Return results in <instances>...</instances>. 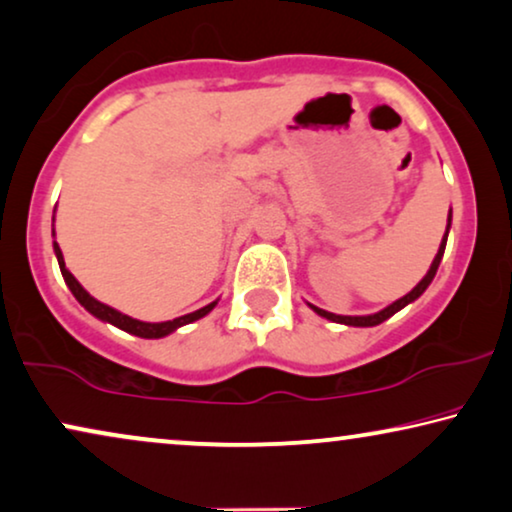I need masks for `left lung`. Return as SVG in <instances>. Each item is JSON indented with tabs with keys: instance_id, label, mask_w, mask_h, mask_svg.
I'll return each instance as SVG.
<instances>
[{
	"instance_id": "obj_1",
	"label": "left lung",
	"mask_w": 512,
	"mask_h": 512,
	"mask_svg": "<svg viewBox=\"0 0 512 512\" xmlns=\"http://www.w3.org/2000/svg\"><path fill=\"white\" fill-rule=\"evenodd\" d=\"M449 228H451V209H449V216H447V230H444V237H442V242H440V249H437V254H435V258H433V263H430V268H428L426 275H423V280L418 282L416 287L409 291V294H404L402 298H397L395 303H390L388 308L378 310V313H374V315H336V313H327V310L317 308V305H313V303H308V305H310V308L315 310L317 315L324 317V320H331V322H336V324H345V327H376V324L386 322L388 317H393L395 313H400L402 308H407L409 303H414L416 298L421 296L423 291H426V289L430 287V282H433L435 272H437V268H440V263H442L444 247H447Z\"/></svg>"
}]
</instances>
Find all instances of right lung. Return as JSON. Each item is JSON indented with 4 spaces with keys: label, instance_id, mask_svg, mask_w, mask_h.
Wrapping results in <instances>:
<instances>
[{
    "label": "right lung",
    "instance_id": "1",
    "mask_svg": "<svg viewBox=\"0 0 512 512\" xmlns=\"http://www.w3.org/2000/svg\"><path fill=\"white\" fill-rule=\"evenodd\" d=\"M53 235H56V232H53ZM53 254H56L58 265H61V275H63L65 284H68V289L72 291V296L77 298L79 305H82L86 313H91L94 317H98V320H101V322L112 324V327L126 331V334H134V336H141V338H164V336L174 334L176 329L185 327V324L202 320V317L209 315L211 310L216 308V303H218V298H216V301H211L209 305H204V308L195 310V313H188V315L176 317V320H167V322H141V320H134V317L119 313V310L110 308V305L96 301V298L91 296L89 291H86L82 284L75 280V275H72V272L65 268V258H63L61 247H58V242H53Z\"/></svg>",
    "mask_w": 512,
    "mask_h": 512
}]
</instances>
